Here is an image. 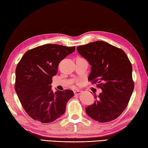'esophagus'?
Segmentation results:
<instances>
[{
	"instance_id": "1",
	"label": "esophagus",
	"mask_w": 148,
	"mask_h": 148,
	"mask_svg": "<svg viewBox=\"0 0 148 148\" xmlns=\"http://www.w3.org/2000/svg\"><path fill=\"white\" fill-rule=\"evenodd\" d=\"M81 92V91H80V90H75V91H74V95H79Z\"/></svg>"
}]
</instances>
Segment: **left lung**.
I'll list each match as a JSON object with an SVG mask.
<instances>
[{
    "mask_svg": "<svg viewBox=\"0 0 148 148\" xmlns=\"http://www.w3.org/2000/svg\"><path fill=\"white\" fill-rule=\"evenodd\" d=\"M77 50L91 65L88 80L99 83L102 90L86 112L99 122L114 120L127 108L134 88L129 59L122 49L102 40L77 46Z\"/></svg>",
    "mask_w": 148,
    "mask_h": 148,
    "instance_id": "obj_1",
    "label": "left lung"
}]
</instances>
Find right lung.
<instances>
[{
	"mask_svg": "<svg viewBox=\"0 0 148 148\" xmlns=\"http://www.w3.org/2000/svg\"><path fill=\"white\" fill-rule=\"evenodd\" d=\"M67 47L47 44L27 51L16 69L14 88L26 112L34 120L50 123L64 114L73 91L53 92L51 79L63 59L75 51Z\"/></svg>",
	"mask_w": 148,
	"mask_h": 148,
	"instance_id": "right-lung-1",
	"label": "right lung"
}]
</instances>
